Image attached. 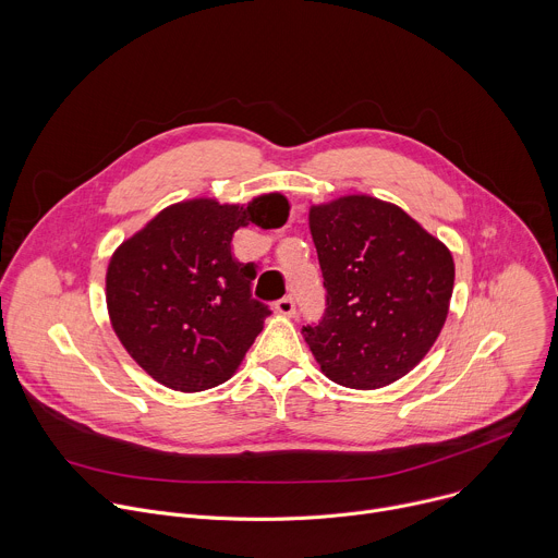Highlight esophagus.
Returning <instances> with one entry per match:
<instances>
[{"instance_id":"34e87169","label":"esophagus","mask_w":558,"mask_h":558,"mask_svg":"<svg viewBox=\"0 0 558 558\" xmlns=\"http://www.w3.org/2000/svg\"><path fill=\"white\" fill-rule=\"evenodd\" d=\"M276 311H278L280 315H287V317H291V315L295 313V300H293L291 295H284V298H280V300L276 302Z\"/></svg>"}]
</instances>
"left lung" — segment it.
<instances>
[{
  "label": "left lung",
  "mask_w": 558,
  "mask_h": 558,
  "mask_svg": "<svg viewBox=\"0 0 558 558\" xmlns=\"http://www.w3.org/2000/svg\"><path fill=\"white\" fill-rule=\"evenodd\" d=\"M308 227L327 308L302 333L323 373L362 390L404 377L446 323L450 252L404 209L371 196L311 207Z\"/></svg>",
  "instance_id": "1"
}]
</instances>
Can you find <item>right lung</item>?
Here are the masks:
<instances>
[{
    "label": "right lung",
    "mask_w": 558,
    "mask_h": 558,
    "mask_svg": "<svg viewBox=\"0 0 558 558\" xmlns=\"http://www.w3.org/2000/svg\"><path fill=\"white\" fill-rule=\"evenodd\" d=\"M287 216L280 194L247 207L196 198L163 209L114 252L110 320L141 368L183 392L231 377L271 313L252 295L258 265L233 258V231L280 227Z\"/></svg>",
    "instance_id": "right-lung-1"
}]
</instances>
